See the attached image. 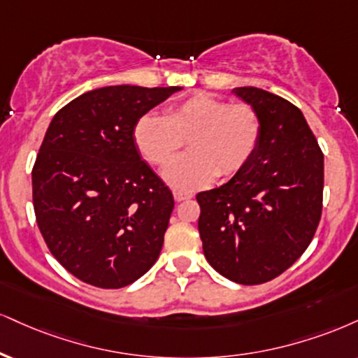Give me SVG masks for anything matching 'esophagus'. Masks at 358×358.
Here are the masks:
<instances>
[{
    "mask_svg": "<svg viewBox=\"0 0 358 358\" xmlns=\"http://www.w3.org/2000/svg\"><path fill=\"white\" fill-rule=\"evenodd\" d=\"M173 196L176 201H185V200H190L193 196L192 192H183V190H175L173 192Z\"/></svg>",
    "mask_w": 358,
    "mask_h": 358,
    "instance_id": "esophagus-1",
    "label": "esophagus"
}]
</instances>
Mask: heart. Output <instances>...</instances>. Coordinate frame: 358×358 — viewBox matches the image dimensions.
Listing matches in <instances>:
<instances>
[{
  "label": "heart",
  "instance_id": "b5f03b06",
  "mask_svg": "<svg viewBox=\"0 0 358 358\" xmlns=\"http://www.w3.org/2000/svg\"><path fill=\"white\" fill-rule=\"evenodd\" d=\"M135 145L150 165L165 168L185 143L187 157L166 168L165 180L176 188H196L242 171L262 138V118L250 103H230L193 94L168 106L165 115H145L133 130Z\"/></svg>",
  "mask_w": 358,
  "mask_h": 358
}]
</instances>
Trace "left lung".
Returning <instances> with one entry per match:
<instances>
[{
    "instance_id": "left-lung-1",
    "label": "left lung",
    "mask_w": 358,
    "mask_h": 358,
    "mask_svg": "<svg viewBox=\"0 0 358 358\" xmlns=\"http://www.w3.org/2000/svg\"><path fill=\"white\" fill-rule=\"evenodd\" d=\"M234 92L260 115V143L230 182L198 193V231L218 273L260 285L294 265L315 235L324 153L302 111L285 98L253 86Z\"/></svg>"
}]
</instances>
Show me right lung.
Returning a JSON list of instances; mask_svg holds the SVG:
<instances>
[{
  "instance_id": "obj_1",
  "label": "right lung",
  "mask_w": 358,
  "mask_h": 358,
  "mask_svg": "<svg viewBox=\"0 0 358 358\" xmlns=\"http://www.w3.org/2000/svg\"><path fill=\"white\" fill-rule=\"evenodd\" d=\"M178 90H92L46 130L31 171L36 223L51 255L88 285H130L160 255L175 201L140 158L133 130Z\"/></svg>"
}]
</instances>
